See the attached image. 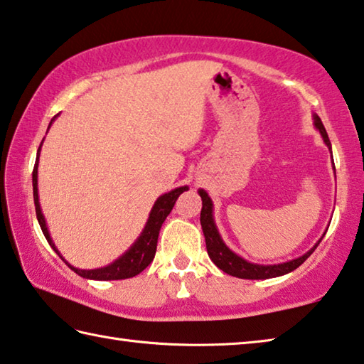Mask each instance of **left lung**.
Returning <instances> with one entry per match:
<instances>
[{"instance_id": "left-lung-1", "label": "left lung", "mask_w": 364, "mask_h": 364, "mask_svg": "<svg viewBox=\"0 0 364 364\" xmlns=\"http://www.w3.org/2000/svg\"><path fill=\"white\" fill-rule=\"evenodd\" d=\"M315 126L316 129L321 132V136L324 139V144H326L331 149V140L328 137V132L324 129V126L321 123V119L315 114ZM200 196L203 200V208H201V228L203 233H205L206 238V247H208V254L211 257L213 262L219 267L222 272L228 273V275L237 277V278H245V279H267V278H275V277H282L289 273L292 270H296L299 265H302L305 260L310 257V254L316 250V246L320 245V240L315 247L304 254L299 259L291 260V262H284V264H278V265H257V264H250L246 262L245 259L238 257L237 254L232 252L228 247L224 245L220 235L215 228L214 219H213V203L211 198H209L208 193L205 190H200Z\"/></svg>"}]
</instances>
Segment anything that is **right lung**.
I'll use <instances>...</instances> for the list:
<instances>
[{
	"label": "right lung",
	"mask_w": 364,
	"mask_h": 364,
	"mask_svg": "<svg viewBox=\"0 0 364 364\" xmlns=\"http://www.w3.org/2000/svg\"><path fill=\"white\" fill-rule=\"evenodd\" d=\"M50 123H53V121H50ZM40 149H38V155H40ZM186 190L187 187H178L169 193H164L163 196H159L155 203V206L151 209L149 222H146L142 235H140L136 243L131 246V250L126 251V254H123L118 260H114L112 265L104 267V269H97V270H78L70 265L68 262H65V260H63V262H65L75 273H78L80 277L89 278V279H126V278H132L139 275L140 272L145 270L146 267L151 264L153 257H155L159 228H161L164 219L168 218L169 213L172 211V208H174L178 195L186 192ZM33 200H35V209H36V219L40 222V227L44 233V237H46L50 247L59 254V251L55 250L53 240L49 237L46 222H44L40 203H38V158L33 168Z\"/></svg>",
	"instance_id": "1"
}]
</instances>
